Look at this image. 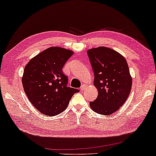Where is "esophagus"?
Instances as JSON below:
<instances>
[{
    "instance_id": "1",
    "label": "esophagus",
    "mask_w": 156,
    "mask_h": 156,
    "mask_svg": "<svg viewBox=\"0 0 156 156\" xmlns=\"http://www.w3.org/2000/svg\"><path fill=\"white\" fill-rule=\"evenodd\" d=\"M85 88H86V84H82V86L80 87V90H81L82 91H83V90H85Z\"/></svg>"
}]
</instances>
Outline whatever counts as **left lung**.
Here are the masks:
<instances>
[{"label":"left lung","mask_w":156,"mask_h":156,"mask_svg":"<svg viewBox=\"0 0 156 156\" xmlns=\"http://www.w3.org/2000/svg\"><path fill=\"white\" fill-rule=\"evenodd\" d=\"M98 91L97 98L90 102L91 109L101 115L115 113L129 95L132 79L126 59L118 52L106 47L87 51Z\"/></svg>","instance_id":"left-lung-1"}]
</instances>
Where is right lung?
I'll return each instance as SVG.
<instances>
[{"label":"right lung","mask_w":156,"mask_h":156,"mask_svg":"<svg viewBox=\"0 0 156 156\" xmlns=\"http://www.w3.org/2000/svg\"><path fill=\"white\" fill-rule=\"evenodd\" d=\"M74 53L70 50L51 47L25 66L22 79L29 101L40 113L53 116L62 113L79 90L67 87L68 77L62 68Z\"/></svg>","instance_id":"obj_1"}]
</instances>
